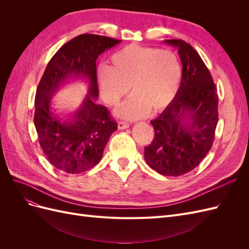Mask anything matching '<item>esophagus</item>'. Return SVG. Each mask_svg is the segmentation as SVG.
Returning <instances> with one entry per match:
<instances>
[{"label":"esophagus","mask_w":249,"mask_h":249,"mask_svg":"<svg viewBox=\"0 0 249 249\" xmlns=\"http://www.w3.org/2000/svg\"><path fill=\"white\" fill-rule=\"evenodd\" d=\"M117 125H118V129L119 130H124V129H127V127L130 126V124H127V123H125V122H119L117 124Z\"/></svg>","instance_id":"esophagus-1"}]
</instances>
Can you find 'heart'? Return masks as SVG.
<instances>
[{
    "instance_id": "1",
    "label": "heart",
    "mask_w": 249,
    "mask_h": 249,
    "mask_svg": "<svg viewBox=\"0 0 249 249\" xmlns=\"http://www.w3.org/2000/svg\"><path fill=\"white\" fill-rule=\"evenodd\" d=\"M182 66L175 52L130 44L115 52L108 67L97 72L103 99L116 107L131 87L134 95L117 111L126 119H137L164 110L178 93Z\"/></svg>"
}]
</instances>
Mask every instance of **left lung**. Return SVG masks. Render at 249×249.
Masks as SVG:
<instances>
[{"mask_svg": "<svg viewBox=\"0 0 249 249\" xmlns=\"http://www.w3.org/2000/svg\"><path fill=\"white\" fill-rule=\"evenodd\" d=\"M178 49L182 81L168 107L150 124L155 137L144 147V159L158 173L179 177L191 171L212 147L218 124V95L212 76L189 43L164 40Z\"/></svg>", "mask_w": 249, "mask_h": 249, "instance_id": "obj_1", "label": "left lung"}]
</instances>
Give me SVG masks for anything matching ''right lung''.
<instances>
[{
  "mask_svg": "<svg viewBox=\"0 0 249 249\" xmlns=\"http://www.w3.org/2000/svg\"><path fill=\"white\" fill-rule=\"evenodd\" d=\"M120 40L95 34H82L60 48L52 57L35 95L34 124L39 144L53 166L78 175L94 167L117 124L106 107L96 104L99 86L96 59ZM89 82L82 105L66 119H60L50 107L52 95L71 79Z\"/></svg>",
  "mask_w": 249,
  "mask_h": 249,
  "instance_id": "obj_1",
  "label": "right lung"
}]
</instances>
